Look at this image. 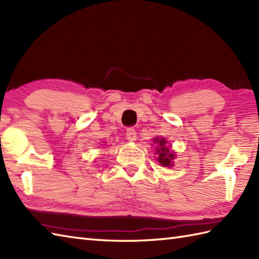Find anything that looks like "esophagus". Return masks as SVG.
Returning a JSON list of instances; mask_svg holds the SVG:
<instances>
[{"label":"esophagus","instance_id":"esophagus-1","mask_svg":"<svg viewBox=\"0 0 259 259\" xmlns=\"http://www.w3.org/2000/svg\"><path fill=\"white\" fill-rule=\"evenodd\" d=\"M126 139L129 141H135L137 139V134H136V130L133 128V126H130V128L126 129Z\"/></svg>","mask_w":259,"mask_h":259}]
</instances>
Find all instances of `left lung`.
I'll list each match as a JSON object with an SVG mask.
<instances>
[{
    "label": "left lung",
    "mask_w": 259,
    "mask_h": 259,
    "mask_svg": "<svg viewBox=\"0 0 259 259\" xmlns=\"http://www.w3.org/2000/svg\"><path fill=\"white\" fill-rule=\"evenodd\" d=\"M155 142L159 144V149H157V152L159 153L158 161L160 162L161 166L170 167L172 164L171 160L175 158V155L172 152H170L168 148L166 147L167 141L164 139H155Z\"/></svg>",
    "instance_id": "1"
}]
</instances>
